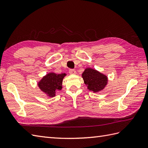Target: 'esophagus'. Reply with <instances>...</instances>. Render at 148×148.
Listing matches in <instances>:
<instances>
[{
    "label": "esophagus",
    "instance_id": "esophagus-1",
    "mask_svg": "<svg viewBox=\"0 0 148 148\" xmlns=\"http://www.w3.org/2000/svg\"><path fill=\"white\" fill-rule=\"evenodd\" d=\"M69 73L70 74H76V71H75L74 69H69Z\"/></svg>",
    "mask_w": 148,
    "mask_h": 148
}]
</instances>
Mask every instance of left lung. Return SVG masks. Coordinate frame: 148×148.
Instances as JSON below:
<instances>
[{
	"label": "left lung",
	"instance_id": "1",
	"mask_svg": "<svg viewBox=\"0 0 148 148\" xmlns=\"http://www.w3.org/2000/svg\"><path fill=\"white\" fill-rule=\"evenodd\" d=\"M82 77L88 89L94 92H99L108 84V77L92 68H86L83 72Z\"/></svg>",
	"mask_w": 148,
	"mask_h": 148
}]
</instances>
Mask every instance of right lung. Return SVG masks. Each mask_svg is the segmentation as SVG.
<instances>
[{
  "instance_id": "right-lung-1",
  "label": "right lung",
  "mask_w": 148,
  "mask_h": 148,
  "mask_svg": "<svg viewBox=\"0 0 148 148\" xmlns=\"http://www.w3.org/2000/svg\"><path fill=\"white\" fill-rule=\"evenodd\" d=\"M66 74L65 73L57 74L49 73L44 76L38 82V86L41 91L50 97H54L58 90H61L62 81Z\"/></svg>"
}]
</instances>
